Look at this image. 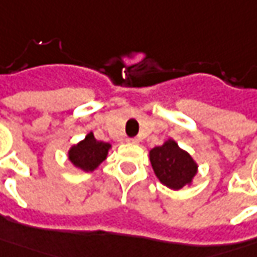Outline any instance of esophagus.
<instances>
[{"label":"esophagus","mask_w":257,"mask_h":257,"mask_svg":"<svg viewBox=\"0 0 257 257\" xmlns=\"http://www.w3.org/2000/svg\"><path fill=\"white\" fill-rule=\"evenodd\" d=\"M128 142H131V144H138V142H140V140H138V138H129Z\"/></svg>","instance_id":"obj_1"}]
</instances>
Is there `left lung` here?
I'll return each instance as SVG.
<instances>
[{
    "label": "left lung",
    "instance_id": "8db88e82",
    "mask_svg": "<svg viewBox=\"0 0 257 257\" xmlns=\"http://www.w3.org/2000/svg\"><path fill=\"white\" fill-rule=\"evenodd\" d=\"M150 160L158 180L174 190H180L190 184L197 173L194 160L173 140L167 141L161 147L152 148L150 151Z\"/></svg>",
    "mask_w": 257,
    "mask_h": 257
}]
</instances>
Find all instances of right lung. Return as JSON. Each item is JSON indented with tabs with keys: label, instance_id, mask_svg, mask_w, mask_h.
Listing matches in <instances>:
<instances>
[{
	"label": "right lung",
	"instance_id": "add662e5",
	"mask_svg": "<svg viewBox=\"0 0 257 257\" xmlns=\"http://www.w3.org/2000/svg\"><path fill=\"white\" fill-rule=\"evenodd\" d=\"M109 148L110 145L107 142L97 141L90 132L82 142L70 148L69 160L83 171H93L106 158Z\"/></svg>",
	"mask_w": 257,
	"mask_h": 257
}]
</instances>
